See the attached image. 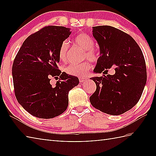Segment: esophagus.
<instances>
[{"label": "esophagus", "mask_w": 156, "mask_h": 156, "mask_svg": "<svg viewBox=\"0 0 156 156\" xmlns=\"http://www.w3.org/2000/svg\"><path fill=\"white\" fill-rule=\"evenodd\" d=\"M87 77H79V81L80 83H83V82L87 80Z\"/></svg>", "instance_id": "1"}]
</instances>
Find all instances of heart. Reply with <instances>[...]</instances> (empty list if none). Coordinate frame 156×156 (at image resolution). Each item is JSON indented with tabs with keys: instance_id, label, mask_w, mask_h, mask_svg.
I'll use <instances>...</instances> for the list:
<instances>
[{
	"instance_id": "1",
	"label": "heart",
	"mask_w": 156,
	"mask_h": 156,
	"mask_svg": "<svg viewBox=\"0 0 156 156\" xmlns=\"http://www.w3.org/2000/svg\"><path fill=\"white\" fill-rule=\"evenodd\" d=\"M75 41L78 45L86 51L84 58H87L91 61H96L98 59V54L93 49L94 46V41L90 36L87 34H79L75 38ZM69 49V43L67 41H64L60 44L58 49V58L62 62L67 60V53ZM91 67V64L89 61L82 63H72L65 67V72L69 75L83 76L86 75L88 70Z\"/></svg>"
}]
</instances>
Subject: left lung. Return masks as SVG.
Wrapping results in <instances>:
<instances>
[{
  "instance_id": "left-lung-1",
  "label": "left lung",
  "mask_w": 156,
  "mask_h": 156,
  "mask_svg": "<svg viewBox=\"0 0 156 156\" xmlns=\"http://www.w3.org/2000/svg\"><path fill=\"white\" fill-rule=\"evenodd\" d=\"M93 36L100 50L94 72H107L114 67L115 73L91 78L96 89L90 102L107 114H122L138 103L143 92L147 82L143 54L130 35L112 26L94 27Z\"/></svg>"
}]
</instances>
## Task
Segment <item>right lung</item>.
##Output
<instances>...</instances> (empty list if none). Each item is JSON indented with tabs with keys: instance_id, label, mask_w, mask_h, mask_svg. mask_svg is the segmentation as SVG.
Returning a JSON list of instances; mask_svg holds the SVG:
<instances>
[{
	"instance_id": "add662e5",
	"label": "right lung",
	"mask_w": 156,
	"mask_h": 156,
	"mask_svg": "<svg viewBox=\"0 0 156 156\" xmlns=\"http://www.w3.org/2000/svg\"><path fill=\"white\" fill-rule=\"evenodd\" d=\"M70 34L62 26H46L28 36L15 57L16 98L35 117L49 119L62 114L68 107L69 91L79 83L77 77L62 73L57 65L60 44ZM51 77L59 80L54 87L50 84Z\"/></svg>"
}]
</instances>
